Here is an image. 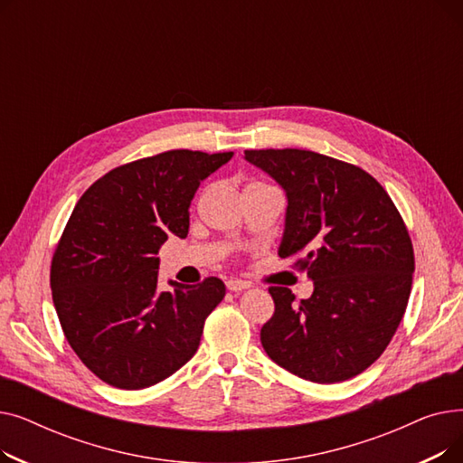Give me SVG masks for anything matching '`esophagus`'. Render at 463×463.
Wrapping results in <instances>:
<instances>
[{
  "label": "esophagus",
  "mask_w": 463,
  "mask_h": 463,
  "mask_svg": "<svg viewBox=\"0 0 463 463\" xmlns=\"http://www.w3.org/2000/svg\"><path fill=\"white\" fill-rule=\"evenodd\" d=\"M250 287H251L250 281H241V279H229L227 281V288L232 290V293H240V290L250 288Z\"/></svg>",
  "instance_id": "34e87169"
}]
</instances>
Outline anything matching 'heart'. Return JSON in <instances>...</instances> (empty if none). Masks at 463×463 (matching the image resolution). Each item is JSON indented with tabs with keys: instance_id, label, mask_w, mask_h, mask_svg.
<instances>
[{
	"instance_id": "1",
	"label": "heart",
	"mask_w": 463,
	"mask_h": 463,
	"mask_svg": "<svg viewBox=\"0 0 463 463\" xmlns=\"http://www.w3.org/2000/svg\"><path fill=\"white\" fill-rule=\"evenodd\" d=\"M250 185H262V184H260V182H253V184H250ZM250 185H248V187H250Z\"/></svg>"
}]
</instances>
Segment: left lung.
<instances>
[{"instance_id":"1","label":"left lung","mask_w":463,"mask_h":463,"mask_svg":"<svg viewBox=\"0 0 463 463\" xmlns=\"http://www.w3.org/2000/svg\"><path fill=\"white\" fill-rule=\"evenodd\" d=\"M287 193L281 259L313 279L297 302L272 285L260 344L278 366L313 383L347 381L383 354L409 302L415 253L383 185L356 165L309 150H246Z\"/></svg>"}]
</instances>
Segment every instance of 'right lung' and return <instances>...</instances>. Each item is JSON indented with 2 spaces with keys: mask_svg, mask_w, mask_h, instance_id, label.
<instances>
[{
  "mask_svg": "<svg viewBox=\"0 0 463 463\" xmlns=\"http://www.w3.org/2000/svg\"><path fill=\"white\" fill-rule=\"evenodd\" d=\"M231 157L170 150L121 165L72 210L52 257V300L69 345L107 384H157L197 353L225 283L161 290L157 253L170 234L187 236L194 193Z\"/></svg>",
  "mask_w": 463,
  "mask_h": 463,
  "instance_id": "right-lung-1",
  "label": "right lung"
}]
</instances>
